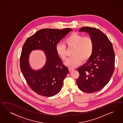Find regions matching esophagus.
I'll return each mask as SVG.
<instances>
[{"label": "esophagus", "mask_w": 123, "mask_h": 123, "mask_svg": "<svg viewBox=\"0 0 123 123\" xmlns=\"http://www.w3.org/2000/svg\"><path fill=\"white\" fill-rule=\"evenodd\" d=\"M68 69H69V71H73V70H74V68H71V67H69L68 68Z\"/></svg>", "instance_id": "obj_1"}]
</instances>
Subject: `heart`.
I'll use <instances>...</instances> for the list:
<instances>
[{
    "label": "heart",
    "mask_w": 123,
    "mask_h": 123,
    "mask_svg": "<svg viewBox=\"0 0 123 123\" xmlns=\"http://www.w3.org/2000/svg\"><path fill=\"white\" fill-rule=\"evenodd\" d=\"M64 43L68 47L74 48L72 55L64 62L67 66L77 67L82 63L89 60L93 53L94 41L90 36L84 37L77 33H73L65 39ZM62 42L57 44L55 47L57 55L63 60L66 59V46Z\"/></svg>",
    "instance_id": "1"
}]
</instances>
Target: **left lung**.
Here are the masks:
<instances>
[{"label": "left lung", "instance_id": "obj_1", "mask_svg": "<svg viewBox=\"0 0 123 123\" xmlns=\"http://www.w3.org/2000/svg\"><path fill=\"white\" fill-rule=\"evenodd\" d=\"M85 31L94 41L93 53L87 62L78 68V88L86 93L97 92L104 87L115 70V55L111 42L101 31L85 26L79 32Z\"/></svg>", "mask_w": 123, "mask_h": 123}]
</instances>
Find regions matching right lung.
Instances as JSON below:
<instances>
[{
    "label": "right lung",
    "instance_id": "1",
    "mask_svg": "<svg viewBox=\"0 0 123 123\" xmlns=\"http://www.w3.org/2000/svg\"><path fill=\"white\" fill-rule=\"evenodd\" d=\"M72 31L69 28L62 30L42 29L26 39L22 47L20 65L27 84L36 93L50 97L61 91L68 69L57 55L55 47L61 39ZM34 50L43 51L46 56L44 66L38 70L32 69L29 62L30 54Z\"/></svg>",
    "mask_w": 123,
    "mask_h": 123
}]
</instances>
